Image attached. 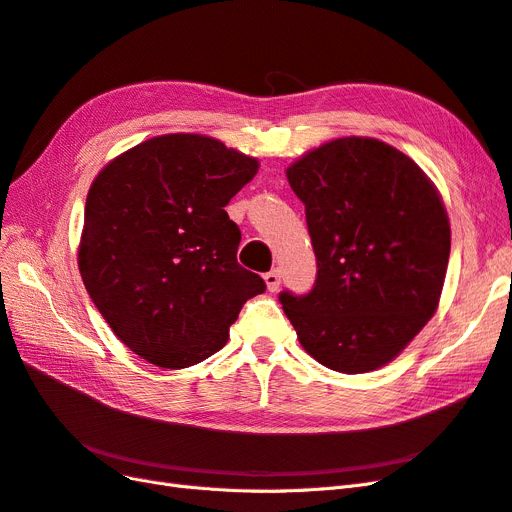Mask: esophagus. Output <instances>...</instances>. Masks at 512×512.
<instances>
[{"label":"esophagus","instance_id":"34e87169","mask_svg":"<svg viewBox=\"0 0 512 512\" xmlns=\"http://www.w3.org/2000/svg\"><path fill=\"white\" fill-rule=\"evenodd\" d=\"M265 282H267L269 292L280 290V284H282V275H280V271H277V269H271L269 273H265Z\"/></svg>","mask_w":512,"mask_h":512}]
</instances>
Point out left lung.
Masks as SVG:
<instances>
[{
  "mask_svg": "<svg viewBox=\"0 0 512 512\" xmlns=\"http://www.w3.org/2000/svg\"><path fill=\"white\" fill-rule=\"evenodd\" d=\"M286 177L318 267L307 294L280 292L301 346L342 374L391 363L442 294L451 226L436 185L406 153L361 136L305 153Z\"/></svg>",
  "mask_w": 512,
  "mask_h": 512,
  "instance_id": "obj_1",
  "label": "left lung"
}]
</instances>
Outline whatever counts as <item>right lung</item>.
I'll return each instance as SVG.
<instances>
[{"mask_svg":"<svg viewBox=\"0 0 512 512\" xmlns=\"http://www.w3.org/2000/svg\"><path fill=\"white\" fill-rule=\"evenodd\" d=\"M258 160L200 134H164L94 179L79 245L83 284L108 327L145 361L181 369L228 342L265 280L237 262L224 207Z\"/></svg>","mask_w":512,"mask_h":512,"instance_id":"add662e5","label":"right lung"}]
</instances>
